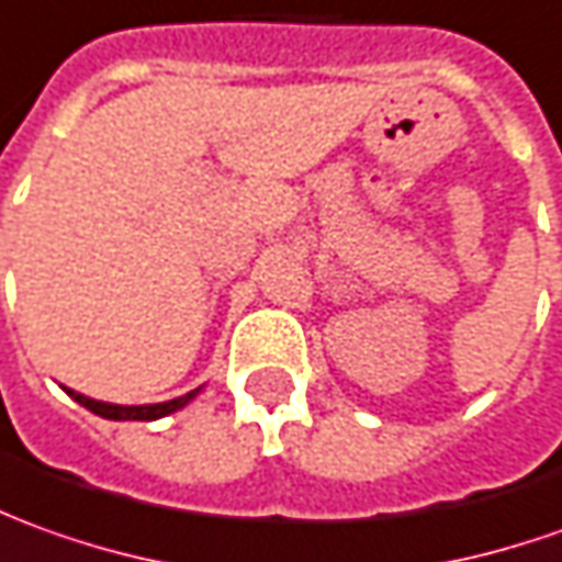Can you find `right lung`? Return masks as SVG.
I'll return each mask as SVG.
<instances>
[{"label":"right lung","instance_id":"add662e5","mask_svg":"<svg viewBox=\"0 0 562 562\" xmlns=\"http://www.w3.org/2000/svg\"><path fill=\"white\" fill-rule=\"evenodd\" d=\"M76 400V403H82L86 409L94 412V415H101V418H110V422H156V418H162V415H169V412H178L181 406H187L196 391L184 393V396H178V400H169V403H153V406H110V403H98V400H89V396H82V393H72L67 391Z\"/></svg>","mask_w":562,"mask_h":562}]
</instances>
